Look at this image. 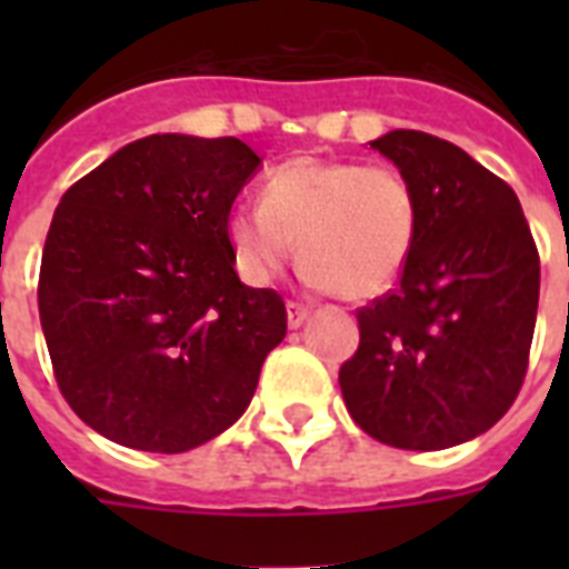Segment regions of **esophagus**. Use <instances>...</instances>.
<instances>
[{
    "instance_id": "34e87169",
    "label": "esophagus",
    "mask_w": 569,
    "mask_h": 569,
    "mask_svg": "<svg viewBox=\"0 0 569 569\" xmlns=\"http://www.w3.org/2000/svg\"><path fill=\"white\" fill-rule=\"evenodd\" d=\"M286 319H289V328H301L303 321L310 319V307L301 301L286 303Z\"/></svg>"
}]
</instances>
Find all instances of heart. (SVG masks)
Wrapping results in <instances>:
<instances>
[{
	"instance_id": "b5f03b06",
	"label": "heart",
	"mask_w": 569,
	"mask_h": 569,
	"mask_svg": "<svg viewBox=\"0 0 569 569\" xmlns=\"http://www.w3.org/2000/svg\"><path fill=\"white\" fill-rule=\"evenodd\" d=\"M419 236V197L387 164L295 156L268 173L262 203L232 209V259L244 280H274L295 248L303 274L342 301L389 292Z\"/></svg>"
}]
</instances>
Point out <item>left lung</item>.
<instances>
[{"label": "left lung", "instance_id": "obj_1", "mask_svg": "<svg viewBox=\"0 0 569 569\" xmlns=\"http://www.w3.org/2000/svg\"><path fill=\"white\" fill-rule=\"evenodd\" d=\"M419 197V236L396 289L357 310L339 369L351 419L378 442L437 451L493 428L520 392L540 257L513 189L460 147L392 129L372 141Z\"/></svg>", "mask_w": 569, "mask_h": 569}]
</instances>
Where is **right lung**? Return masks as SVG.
I'll use <instances>...</instances> for the list:
<instances>
[{
	"label": "right lung",
	"instance_id": "1",
	"mask_svg": "<svg viewBox=\"0 0 569 569\" xmlns=\"http://www.w3.org/2000/svg\"><path fill=\"white\" fill-rule=\"evenodd\" d=\"M259 159L239 138L150 136L70 186L38 310L58 389L109 440L177 455L227 431L286 337V303L236 274L227 221Z\"/></svg>",
	"mask_w": 569,
	"mask_h": 569
}]
</instances>
